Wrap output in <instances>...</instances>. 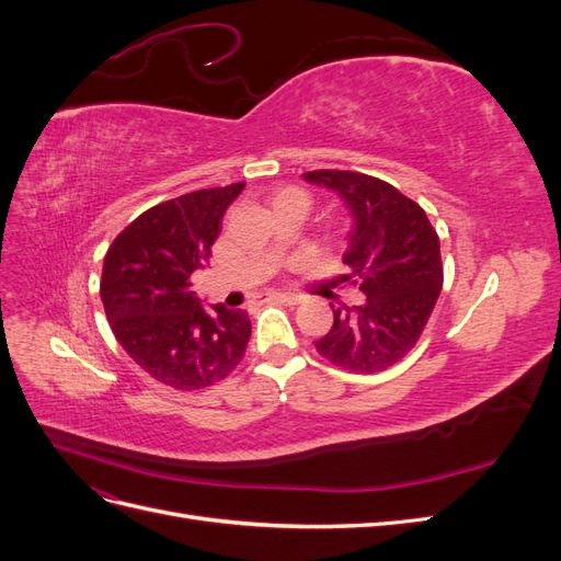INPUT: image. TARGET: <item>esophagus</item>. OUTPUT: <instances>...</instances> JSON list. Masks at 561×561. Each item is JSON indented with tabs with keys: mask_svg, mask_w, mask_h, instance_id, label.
Returning a JSON list of instances; mask_svg holds the SVG:
<instances>
[{
	"mask_svg": "<svg viewBox=\"0 0 561 561\" xmlns=\"http://www.w3.org/2000/svg\"><path fill=\"white\" fill-rule=\"evenodd\" d=\"M264 301H278V304H290V307H297V304L301 301V297H295V295H280V293H271L264 297Z\"/></svg>",
	"mask_w": 561,
	"mask_h": 561,
	"instance_id": "1",
	"label": "esophagus"
}]
</instances>
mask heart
<instances>
[{"label": "heart", "mask_w": 561, "mask_h": 561, "mask_svg": "<svg viewBox=\"0 0 561 561\" xmlns=\"http://www.w3.org/2000/svg\"><path fill=\"white\" fill-rule=\"evenodd\" d=\"M287 198H301V201L309 203L307 194H304L301 190H295V186H283V190H276L274 196H271V206H274V203H280V201H287Z\"/></svg>", "instance_id": "b5f03b06"}]
</instances>
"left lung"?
Returning <instances> with one entry per match:
<instances>
[{
  "label": "left lung",
  "instance_id": "1",
  "mask_svg": "<svg viewBox=\"0 0 561 561\" xmlns=\"http://www.w3.org/2000/svg\"><path fill=\"white\" fill-rule=\"evenodd\" d=\"M304 178L339 192L353 210L342 280L365 295L360 307H332L334 325L316 351L358 375L383 371L416 346L443 290L437 231L416 201L379 178L355 171H309Z\"/></svg>",
  "mask_w": 561,
  "mask_h": 561
}]
</instances>
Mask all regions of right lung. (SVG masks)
I'll return each instance as SVG.
<instances>
[{
  "instance_id": "add662e5",
  "label": "right lung",
  "mask_w": 561,
  "mask_h": 561,
  "mask_svg": "<svg viewBox=\"0 0 561 561\" xmlns=\"http://www.w3.org/2000/svg\"><path fill=\"white\" fill-rule=\"evenodd\" d=\"M245 182L163 201L112 241L100 297L116 342L151 379L201 390L227 379L250 339L245 311L203 309L192 274L210 260L229 203Z\"/></svg>"
}]
</instances>
